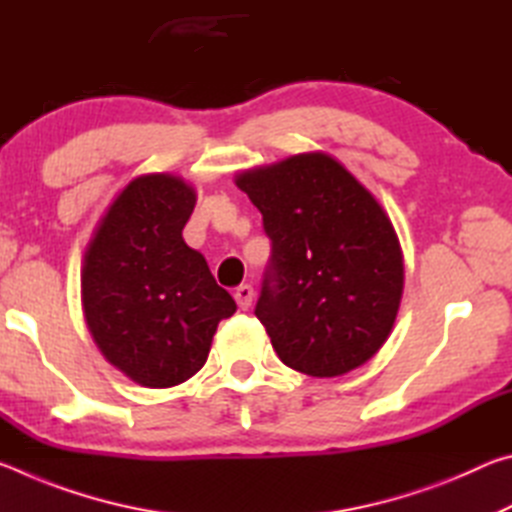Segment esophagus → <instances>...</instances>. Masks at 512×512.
I'll return each mask as SVG.
<instances>
[{"mask_svg":"<svg viewBox=\"0 0 512 512\" xmlns=\"http://www.w3.org/2000/svg\"><path fill=\"white\" fill-rule=\"evenodd\" d=\"M253 298H255V291L250 284H241V287L235 289V300L239 309H248L250 305H253Z\"/></svg>","mask_w":512,"mask_h":512,"instance_id":"esophagus-1","label":"esophagus"}]
</instances>
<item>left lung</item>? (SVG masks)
Returning a JSON list of instances; mask_svg holds the SVG:
<instances>
[{"mask_svg":"<svg viewBox=\"0 0 512 512\" xmlns=\"http://www.w3.org/2000/svg\"><path fill=\"white\" fill-rule=\"evenodd\" d=\"M235 185L273 244L255 316L284 366L323 379L375 357L404 291L400 239L377 198L323 151L239 171Z\"/></svg>","mask_w":512,"mask_h":512,"instance_id":"1","label":"left lung"}]
</instances>
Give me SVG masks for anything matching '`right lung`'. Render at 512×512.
I'll list each match as a JSON object with an SVG mask.
<instances>
[{
	"label": "right lung",
	"mask_w": 512,
	"mask_h": 512,
	"mask_svg": "<svg viewBox=\"0 0 512 512\" xmlns=\"http://www.w3.org/2000/svg\"><path fill=\"white\" fill-rule=\"evenodd\" d=\"M196 189L173 173L133 178L101 216L83 255L81 305L108 363L146 388H171L205 366L235 300L183 228Z\"/></svg>",
	"instance_id": "obj_1"
}]
</instances>
